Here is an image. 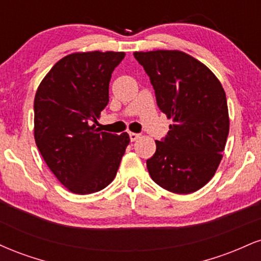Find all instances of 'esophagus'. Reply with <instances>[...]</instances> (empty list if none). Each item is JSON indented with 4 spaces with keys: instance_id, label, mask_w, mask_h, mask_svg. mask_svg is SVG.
<instances>
[{
    "instance_id": "esophagus-1",
    "label": "esophagus",
    "mask_w": 261,
    "mask_h": 261,
    "mask_svg": "<svg viewBox=\"0 0 261 261\" xmlns=\"http://www.w3.org/2000/svg\"><path fill=\"white\" fill-rule=\"evenodd\" d=\"M128 136H130V140L131 141H136V140H139L140 135L139 134H135V133H128Z\"/></svg>"
}]
</instances>
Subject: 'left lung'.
I'll return each instance as SVG.
<instances>
[{
  "label": "left lung",
  "instance_id": "8db88e82",
  "mask_svg": "<svg viewBox=\"0 0 261 261\" xmlns=\"http://www.w3.org/2000/svg\"><path fill=\"white\" fill-rule=\"evenodd\" d=\"M154 88L157 106L173 121L147 160L154 182L175 194L205 187L222 160L229 133L226 93L206 65L179 50L135 51Z\"/></svg>",
  "mask_w": 261,
  "mask_h": 261
}]
</instances>
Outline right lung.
I'll use <instances>...</instances> for the list:
<instances>
[{"label":"right lung","instance_id":"obj_1","mask_svg":"<svg viewBox=\"0 0 261 261\" xmlns=\"http://www.w3.org/2000/svg\"><path fill=\"white\" fill-rule=\"evenodd\" d=\"M122 51L73 53L59 60L34 98V139L53 174L71 193H97L115 178L130 137L103 133L97 118L109 101Z\"/></svg>","mask_w":261,"mask_h":261}]
</instances>
